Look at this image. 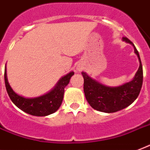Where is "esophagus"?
Listing matches in <instances>:
<instances>
[{
    "label": "esophagus",
    "mask_w": 150,
    "mask_h": 150,
    "mask_svg": "<svg viewBox=\"0 0 150 150\" xmlns=\"http://www.w3.org/2000/svg\"><path fill=\"white\" fill-rule=\"evenodd\" d=\"M78 69L79 71H81V68H78V69Z\"/></svg>",
    "instance_id": "1"
}]
</instances>
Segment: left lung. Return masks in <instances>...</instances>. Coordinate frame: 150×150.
I'll return each mask as SVG.
<instances>
[{
	"label": "left lung",
	"mask_w": 150,
	"mask_h": 150,
	"mask_svg": "<svg viewBox=\"0 0 150 150\" xmlns=\"http://www.w3.org/2000/svg\"><path fill=\"white\" fill-rule=\"evenodd\" d=\"M123 40L133 46L139 61V69L132 81L122 85L110 87L91 78L85 72L81 73L83 77V91L86 99L91 107L100 112L110 113L127 107L138 98L141 91L143 71L139 52L129 39L123 38Z\"/></svg>",
	"instance_id": "1"
}]
</instances>
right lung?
<instances>
[{"label":"right lung","instance_id":"right-lung-1","mask_svg":"<svg viewBox=\"0 0 150 150\" xmlns=\"http://www.w3.org/2000/svg\"><path fill=\"white\" fill-rule=\"evenodd\" d=\"M74 74V71L69 72V74L59 79L51 91L34 98H25L13 91L8 81L6 66L4 70V82L9 97L18 109L28 114L37 117H45L54 113L59 110L63 100L64 88L68 85L69 80Z\"/></svg>","mask_w":150,"mask_h":150}]
</instances>
